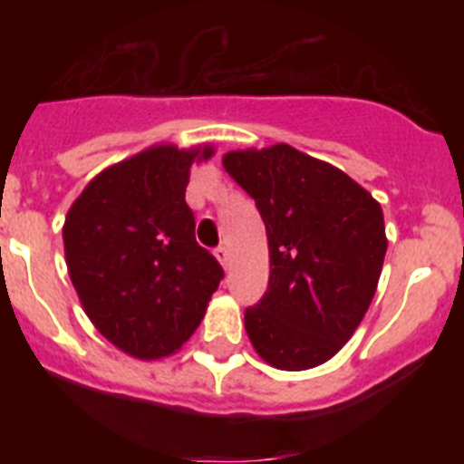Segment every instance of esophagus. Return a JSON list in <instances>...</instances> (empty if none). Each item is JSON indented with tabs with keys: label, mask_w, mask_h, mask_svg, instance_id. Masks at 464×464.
Instances as JSON below:
<instances>
[{
	"label": "esophagus",
	"mask_w": 464,
	"mask_h": 464,
	"mask_svg": "<svg viewBox=\"0 0 464 464\" xmlns=\"http://www.w3.org/2000/svg\"><path fill=\"white\" fill-rule=\"evenodd\" d=\"M216 257H218V262L220 265H223V267H227L229 265V251H227V246H218V248H216Z\"/></svg>",
	"instance_id": "obj_1"
}]
</instances>
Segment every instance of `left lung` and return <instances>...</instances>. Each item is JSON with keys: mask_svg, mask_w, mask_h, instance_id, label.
<instances>
[{"mask_svg": "<svg viewBox=\"0 0 464 464\" xmlns=\"http://www.w3.org/2000/svg\"><path fill=\"white\" fill-rule=\"evenodd\" d=\"M223 167L267 229L269 288L244 314L256 353L285 372L327 362L374 299L388 248L383 208L342 169L288 143L229 150Z\"/></svg>", "mask_w": 464, "mask_h": 464, "instance_id": "8db88e82", "label": "left lung"}]
</instances>
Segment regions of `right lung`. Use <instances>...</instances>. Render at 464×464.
Here are the masks:
<instances>
[{
	"instance_id": "1",
	"label": "right lung",
	"mask_w": 464,
	"mask_h": 464,
	"mask_svg": "<svg viewBox=\"0 0 464 464\" xmlns=\"http://www.w3.org/2000/svg\"><path fill=\"white\" fill-rule=\"evenodd\" d=\"M211 143L150 149L106 167L64 218L69 278L102 337L137 360L176 353L199 327L223 269L195 241L190 167Z\"/></svg>"
}]
</instances>
